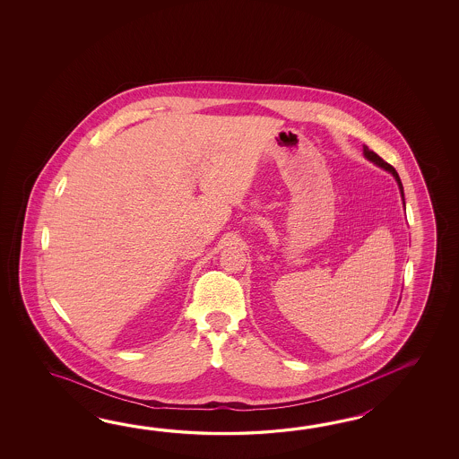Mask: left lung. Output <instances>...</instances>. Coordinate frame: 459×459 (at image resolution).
Masks as SVG:
<instances>
[{
	"mask_svg": "<svg viewBox=\"0 0 459 459\" xmlns=\"http://www.w3.org/2000/svg\"><path fill=\"white\" fill-rule=\"evenodd\" d=\"M364 156L368 157L369 160H372L374 164H377V166L382 167V169H385L387 172H390L392 176L395 177V180H397V184H399L400 188V195H402V200H403V205H405V198H403V186H402V182H400V177L399 174H397V170L394 169V167L390 166V164H387L384 159H381V157L377 156L374 151H371L369 147L364 146Z\"/></svg>",
	"mask_w": 459,
	"mask_h": 459,
	"instance_id": "1",
	"label": "left lung"
}]
</instances>
